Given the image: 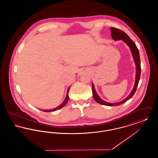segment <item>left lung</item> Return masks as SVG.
Instances as JSON below:
<instances>
[{
  "instance_id": "obj_1",
  "label": "left lung",
  "mask_w": 158,
  "mask_h": 158,
  "mask_svg": "<svg viewBox=\"0 0 158 158\" xmlns=\"http://www.w3.org/2000/svg\"><path fill=\"white\" fill-rule=\"evenodd\" d=\"M111 37L113 38V40L115 41H118L122 40L124 43H126V44L130 47V49L131 50V52L132 53L133 59L135 60V68H136V74H135V81L134 88L133 89L130 95L127 97L125 98L122 101L117 103H109L107 102H105L103 101L101 98L98 96L97 93L96 92V90L95 89L94 85L92 83V94H93V97L94 99L100 104L102 105H107V106H118L121 105L125 102H126L128 99L131 98L134 94H135L137 87L138 86L139 82L140 77V74H141V65H140V55H139V50L135 45V43L128 36L127 34L123 32V31L120 30L117 28L111 27Z\"/></svg>"
}]
</instances>
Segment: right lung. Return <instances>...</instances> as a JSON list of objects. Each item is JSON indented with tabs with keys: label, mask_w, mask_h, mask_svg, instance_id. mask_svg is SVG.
Listing matches in <instances>:
<instances>
[{
	"label": "right lung",
	"mask_w": 158,
	"mask_h": 158,
	"mask_svg": "<svg viewBox=\"0 0 158 158\" xmlns=\"http://www.w3.org/2000/svg\"><path fill=\"white\" fill-rule=\"evenodd\" d=\"M70 87L68 88V92H67V95H66V98H65V99L64 100V101L63 102V103H62L61 104H60L59 106H57V107H56V108H54V109H52V110H41L43 111H44V112H51V111H56V110H59V109H61V108H63L64 105H66V104L68 103V100H69V89H70Z\"/></svg>",
	"instance_id": "right-lung-1"
}]
</instances>
